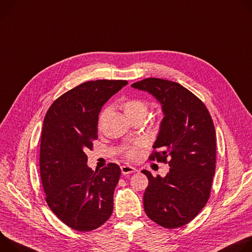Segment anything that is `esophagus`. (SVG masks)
Segmentation results:
<instances>
[{"label": "esophagus", "instance_id": "obj_1", "mask_svg": "<svg viewBox=\"0 0 252 252\" xmlns=\"http://www.w3.org/2000/svg\"><path fill=\"white\" fill-rule=\"evenodd\" d=\"M121 171L124 175H127V174L136 172L137 170L134 168V167H132L130 165H123V166H121Z\"/></svg>", "mask_w": 252, "mask_h": 252}]
</instances>
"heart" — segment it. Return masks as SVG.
I'll use <instances>...</instances> for the list:
<instances>
[{"label": "heart", "mask_w": 252, "mask_h": 252, "mask_svg": "<svg viewBox=\"0 0 252 252\" xmlns=\"http://www.w3.org/2000/svg\"><path fill=\"white\" fill-rule=\"evenodd\" d=\"M120 108L123 110L125 115L128 117V119L132 120L134 118H145L148 113V104L139 98H124L119 103ZM108 109L105 108L101 111V113L98 118V125L101 126L103 123L106 115H107ZM139 147H140V143H132L127 144L122 147L121 153L128 159H135L138 156L139 153Z\"/></svg>", "instance_id": "heart-1"}]
</instances>
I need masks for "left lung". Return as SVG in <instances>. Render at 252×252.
Returning a JSON list of instances; mask_svg holds the SVG:
<instances>
[{"mask_svg": "<svg viewBox=\"0 0 252 252\" xmlns=\"http://www.w3.org/2000/svg\"><path fill=\"white\" fill-rule=\"evenodd\" d=\"M131 86L149 92L162 104L164 118L149 160L170 167L164 178L142 171L149 181L144 210L162 227H182L199 214L210 196L216 163L212 118L204 103L176 82L146 78Z\"/></svg>", "mask_w": 252, "mask_h": 252, "instance_id": "8db88e82", "label": "left lung"}]
</instances>
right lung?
<instances>
[{
  "mask_svg": "<svg viewBox=\"0 0 252 252\" xmlns=\"http://www.w3.org/2000/svg\"><path fill=\"white\" fill-rule=\"evenodd\" d=\"M126 80L88 81L56 99L47 111L40 145V174L46 202L72 229L100 227L113 212L120 167L108 163L99 171L87 166L86 150L98 138V117Z\"/></svg>",
  "mask_w": 252,
  "mask_h": 252,
  "instance_id": "1",
  "label": "right lung"
}]
</instances>
